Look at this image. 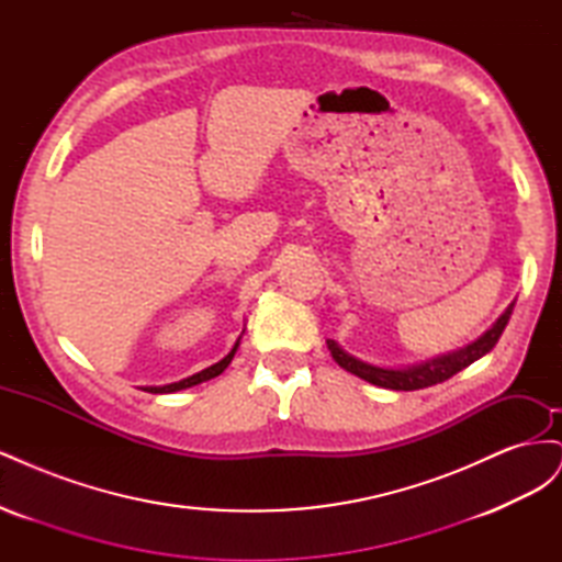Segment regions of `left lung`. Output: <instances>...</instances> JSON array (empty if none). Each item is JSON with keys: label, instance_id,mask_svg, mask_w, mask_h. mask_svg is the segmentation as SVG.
I'll list each match as a JSON object with an SVG mask.
<instances>
[{"label": "left lung", "instance_id": "8db88e82", "mask_svg": "<svg viewBox=\"0 0 562 562\" xmlns=\"http://www.w3.org/2000/svg\"><path fill=\"white\" fill-rule=\"evenodd\" d=\"M514 312V304H508L506 312L497 318L495 326H492L483 337L475 339L473 345L459 349L454 353L448 356H440V359L427 361L422 366H413V368H405V370H384V368H375V366H368L359 359H353L347 351L339 349L333 339H328V349L333 353V359L339 368H345L351 375L361 378L370 384H378L384 389H394V391H415V389H424V386H434L438 382H446L452 375H457L459 370H464L467 366H471L473 361H479L481 356H485L492 347L499 342V337L506 328L508 318H512Z\"/></svg>", "mask_w": 562, "mask_h": 562}]
</instances>
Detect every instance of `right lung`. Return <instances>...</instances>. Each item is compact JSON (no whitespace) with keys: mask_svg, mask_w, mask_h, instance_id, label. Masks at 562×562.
I'll list each match as a JSON object with an SVG mask.
<instances>
[{"mask_svg":"<svg viewBox=\"0 0 562 562\" xmlns=\"http://www.w3.org/2000/svg\"><path fill=\"white\" fill-rule=\"evenodd\" d=\"M236 347H239V342L234 345V349H232V351L225 356L223 361L215 363V366H211V368H206V370L196 372V375H192V378H187V380H182V382H176V384H166V386H147L145 391H149V394H171V391H180V389H187V386H194V384H199V382L213 380V378H217L220 372H223V370H225V368L232 363L234 353H236Z\"/></svg>","mask_w":562,"mask_h":562,"instance_id":"obj_1","label":"right lung"}]
</instances>
